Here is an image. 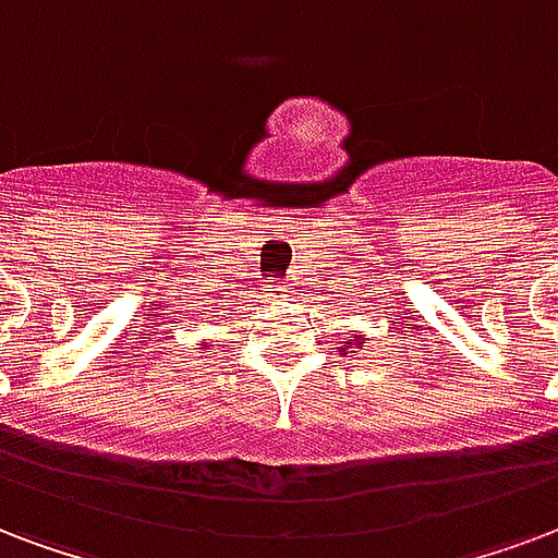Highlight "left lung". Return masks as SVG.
Instances as JSON below:
<instances>
[{
    "label": "left lung",
    "instance_id": "obj_1",
    "mask_svg": "<svg viewBox=\"0 0 558 558\" xmlns=\"http://www.w3.org/2000/svg\"><path fill=\"white\" fill-rule=\"evenodd\" d=\"M345 345H348V348H351V345H363V342H360V336H356V339H348Z\"/></svg>",
    "mask_w": 558,
    "mask_h": 558
}]
</instances>
